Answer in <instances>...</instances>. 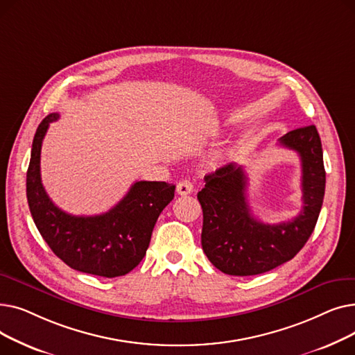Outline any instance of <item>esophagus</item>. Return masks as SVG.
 <instances>
[{"label":"esophagus","mask_w":355,"mask_h":355,"mask_svg":"<svg viewBox=\"0 0 355 355\" xmlns=\"http://www.w3.org/2000/svg\"><path fill=\"white\" fill-rule=\"evenodd\" d=\"M193 189L194 185L190 180H182L177 184V193L180 196H187V194H191L193 193Z\"/></svg>","instance_id":"34e87169"}]
</instances>
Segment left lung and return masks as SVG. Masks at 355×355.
I'll use <instances>...</instances> for the list:
<instances>
[{
	"label": "left lung",
	"mask_w": 355,
	"mask_h": 355,
	"mask_svg": "<svg viewBox=\"0 0 355 355\" xmlns=\"http://www.w3.org/2000/svg\"><path fill=\"white\" fill-rule=\"evenodd\" d=\"M279 144L297 153L302 165L304 207L291 221L266 225L253 217L241 165L232 162L204 177L206 185L197 194L202 209L201 246L223 273L252 276L281 266L305 246L315 229L325 194L318 130L313 125L297 128Z\"/></svg>",
	"instance_id": "1"
}]
</instances>
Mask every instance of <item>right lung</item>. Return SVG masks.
Instances as JSON below:
<instances>
[{"label": "right lung", "instance_id": "obj_1", "mask_svg": "<svg viewBox=\"0 0 355 355\" xmlns=\"http://www.w3.org/2000/svg\"><path fill=\"white\" fill-rule=\"evenodd\" d=\"M35 130L27 170V201L37 229L53 253L74 270L103 277L129 273L139 265L161 211L173 201L175 185L137 181L114 209L99 216H71L47 196L40 175V153L50 122Z\"/></svg>", "mask_w": 355, "mask_h": 355}]
</instances>
